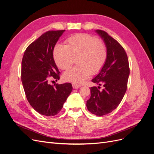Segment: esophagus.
Listing matches in <instances>:
<instances>
[{
	"label": "esophagus",
	"instance_id": "34e87169",
	"mask_svg": "<svg viewBox=\"0 0 154 154\" xmlns=\"http://www.w3.org/2000/svg\"><path fill=\"white\" fill-rule=\"evenodd\" d=\"M72 86H73V89H78L81 87V86L79 84H75V83H73L72 84Z\"/></svg>",
	"mask_w": 154,
	"mask_h": 154
}]
</instances>
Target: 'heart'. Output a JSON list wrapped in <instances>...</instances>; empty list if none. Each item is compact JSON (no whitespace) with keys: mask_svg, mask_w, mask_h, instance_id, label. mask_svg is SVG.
I'll return each mask as SVG.
<instances>
[{"mask_svg":"<svg viewBox=\"0 0 154 154\" xmlns=\"http://www.w3.org/2000/svg\"><path fill=\"white\" fill-rule=\"evenodd\" d=\"M66 45L57 44L53 49V58L60 69L65 70L77 58V67L67 70L63 75L65 81L82 84L91 73L99 72L107 58V50L104 43L88 33H78L68 38Z\"/></svg>","mask_w":154,"mask_h":154,"instance_id":"1","label":"heart"}]
</instances>
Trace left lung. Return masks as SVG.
<instances>
[{
    "mask_svg": "<svg viewBox=\"0 0 154 154\" xmlns=\"http://www.w3.org/2000/svg\"><path fill=\"white\" fill-rule=\"evenodd\" d=\"M96 32L105 42L107 58L100 73L92 79L99 86L90 88L91 97L86 106L93 114L103 116L120 104L126 91L130 70L128 56L122 45L106 32L96 30ZM101 85L104 88L100 90Z\"/></svg>",
    "mask_w": 154,
    "mask_h": 154,
    "instance_id": "1",
    "label": "left lung"
}]
</instances>
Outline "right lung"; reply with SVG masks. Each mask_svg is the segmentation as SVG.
I'll return each mask as SVG.
<instances>
[{
  "mask_svg": "<svg viewBox=\"0 0 154 154\" xmlns=\"http://www.w3.org/2000/svg\"><path fill=\"white\" fill-rule=\"evenodd\" d=\"M65 30H51L43 33L26 48L21 62V82L30 105L40 114L54 116L61 111L72 91L70 83L51 85L60 73L53 58V49ZM54 82V81H53Z\"/></svg>",
  "mask_w": 154,
  "mask_h": 154,
  "instance_id": "add662e5",
  "label": "right lung"
}]
</instances>
